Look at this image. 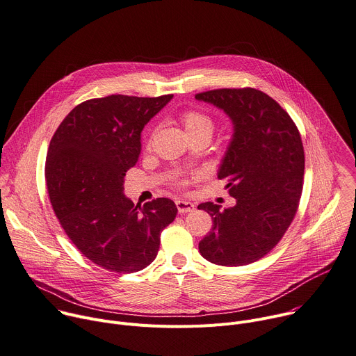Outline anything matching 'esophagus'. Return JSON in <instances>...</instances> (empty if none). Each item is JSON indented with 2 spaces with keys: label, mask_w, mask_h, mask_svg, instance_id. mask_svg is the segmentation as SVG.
Returning <instances> with one entry per match:
<instances>
[{
  "label": "esophagus",
  "mask_w": 356,
  "mask_h": 356,
  "mask_svg": "<svg viewBox=\"0 0 356 356\" xmlns=\"http://www.w3.org/2000/svg\"><path fill=\"white\" fill-rule=\"evenodd\" d=\"M177 208H178L179 213H188V212H192L195 209V205L192 202L179 200V201H177Z\"/></svg>",
  "instance_id": "obj_1"
}]
</instances>
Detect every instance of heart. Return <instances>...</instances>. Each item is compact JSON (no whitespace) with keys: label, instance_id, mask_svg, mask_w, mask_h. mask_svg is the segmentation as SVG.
Returning <instances> with one entry per match:
<instances>
[{"label":"heart","instance_id":"obj_1","mask_svg":"<svg viewBox=\"0 0 356 356\" xmlns=\"http://www.w3.org/2000/svg\"><path fill=\"white\" fill-rule=\"evenodd\" d=\"M181 123L185 129L186 136L200 134V133L212 136V131H213L212 118L208 114L198 110H188L182 113Z\"/></svg>","mask_w":356,"mask_h":356}]
</instances>
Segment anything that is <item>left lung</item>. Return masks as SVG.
I'll list each match as a JSON object with an SVG mask.
<instances>
[{
	"mask_svg": "<svg viewBox=\"0 0 356 356\" xmlns=\"http://www.w3.org/2000/svg\"><path fill=\"white\" fill-rule=\"evenodd\" d=\"M195 99L223 110L233 124L218 178L227 179L236 200L226 209L198 207L213 222L200 252L219 266H245L277 245L294 219L304 177L301 136L287 111L260 90L218 89Z\"/></svg>",
	"mask_w": 356,
	"mask_h": 356,
	"instance_id": "left-lung-1",
	"label": "left lung"
}]
</instances>
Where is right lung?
I'll return each mask as SVG.
<instances>
[{
    "instance_id": "obj_1",
    "label": "right lung",
    "mask_w": 356,
    "mask_h": 356,
    "mask_svg": "<svg viewBox=\"0 0 356 356\" xmlns=\"http://www.w3.org/2000/svg\"><path fill=\"white\" fill-rule=\"evenodd\" d=\"M172 97L111 95L83 102L51 140L45 178L52 208L79 252L106 270L145 268L177 216L171 200L134 205L123 186L138 161L144 126Z\"/></svg>"
}]
</instances>
